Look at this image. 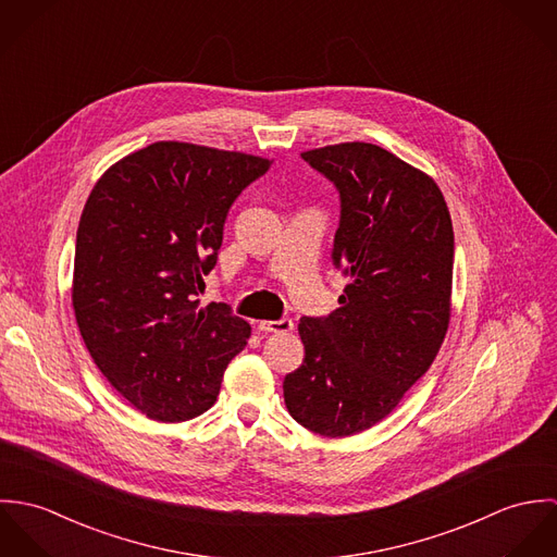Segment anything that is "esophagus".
<instances>
[{"label": "esophagus", "mask_w": 557, "mask_h": 557, "mask_svg": "<svg viewBox=\"0 0 557 557\" xmlns=\"http://www.w3.org/2000/svg\"><path fill=\"white\" fill-rule=\"evenodd\" d=\"M259 330L261 332H274V334H287V332L294 330V321L287 318L278 319V321L263 319V321H259Z\"/></svg>", "instance_id": "1"}]
</instances>
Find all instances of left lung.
I'll use <instances>...</instances> for the list:
<instances>
[{"instance_id": "8db88e82", "label": "left lung", "mask_w": 557, "mask_h": 557, "mask_svg": "<svg viewBox=\"0 0 557 557\" xmlns=\"http://www.w3.org/2000/svg\"><path fill=\"white\" fill-rule=\"evenodd\" d=\"M341 193L332 259L349 285L327 318H302L305 362L285 377L296 422L347 437L382 422L429 371L453 311L455 234L431 175L349 141L302 152Z\"/></svg>"}]
</instances>
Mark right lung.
Listing matches in <instances>:
<instances>
[{"mask_svg": "<svg viewBox=\"0 0 557 557\" xmlns=\"http://www.w3.org/2000/svg\"><path fill=\"white\" fill-rule=\"evenodd\" d=\"M272 160L157 141L94 184L77 232L73 309L107 382L159 422L208 411L250 325L199 305L239 193Z\"/></svg>", "mask_w": 557, "mask_h": 557, "instance_id": "1", "label": "right lung"}]
</instances>
